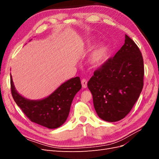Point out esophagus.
<instances>
[{"label":"esophagus","mask_w":159,"mask_h":159,"mask_svg":"<svg viewBox=\"0 0 159 159\" xmlns=\"http://www.w3.org/2000/svg\"><path fill=\"white\" fill-rule=\"evenodd\" d=\"M87 84H88L87 80H84V79L81 80V85H82V87H83L84 88H87Z\"/></svg>","instance_id":"esophagus-1"}]
</instances>
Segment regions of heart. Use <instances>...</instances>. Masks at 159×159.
I'll use <instances>...</instances> for the list:
<instances>
[{"mask_svg": "<svg viewBox=\"0 0 159 159\" xmlns=\"http://www.w3.org/2000/svg\"><path fill=\"white\" fill-rule=\"evenodd\" d=\"M94 40L91 38H87L85 41L84 49L90 50L93 48ZM108 54L107 47L104 44H101L95 47L89 55L88 61L93 68H98L102 66L106 61Z\"/></svg>", "mask_w": 159, "mask_h": 159, "instance_id": "1", "label": "heart"}]
</instances>
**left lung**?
Here are the masks:
<instances>
[{
    "mask_svg": "<svg viewBox=\"0 0 159 159\" xmlns=\"http://www.w3.org/2000/svg\"><path fill=\"white\" fill-rule=\"evenodd\" d=\"M125 40L113 58L94 72L88 83L94 108L99 118L116 122L131 111L143 87L144 64L134 41Z\"/></svg>",
    "mask_w": 159,
    "mask_h": 159,
    "instance_id": "obj_1",
    "label": "left lung"
}]
</instances>
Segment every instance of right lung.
Instances as JSON below:
<instances>
[{
  "label": "right lung",
  "instance_id": "right-lung-1",
  "mask_svg": "<svg viewBox=\"0 0 159 159\" xmlns=\"http://www.w3.org/2000/svg\"><path fill=\"white\" fill-rule=\"evenodd\" d=\"M11 92L14 102L31 121L48 129L58 128L68 118L72 101L81 88L79 77L61 84L48 97L32 100L16 91L11 74Z\"/></svg>",
  "mask_w": 159,
  "mask_h": 159
}]
</instances>
